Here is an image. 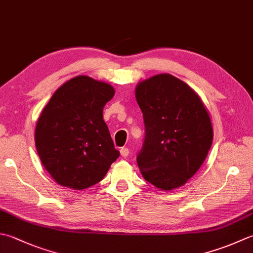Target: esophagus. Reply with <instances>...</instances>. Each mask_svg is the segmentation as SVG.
Returning <instances> with one entry per match:
<instances>
[{"label": "esophagus", "mask_w": 253, "mask_h": 253, "mask_svg": "<svg viewBox=\"0 0 253 253\" xmlns=\"http://www.w3.org/2000/svg\"><path fill=\"white\" fill-rule=\"evenodd\" d=\"M121 155L124 158L128 157V155H129V150H128V148H122V149H121Z\"/></svg>", "instance_id": "esophagus-1"}]
</instances>
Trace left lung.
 Listing matches in <instances>:
<instances>
[{
	"label": "left lung",
	"mask_w": 253,
	"mask_h": 253,
	"mask_svg": "<svg viewBox=\"0 0 253 253\" xmlns=\"http://www.w3.org/2000/svg\"><path fill=\"white\" fill-rule=\"evenodd\" d=\"M146 137L137 163L143 179L162 191L195 174L212 142L209 111L193 88L169 73L140 81L135 90Z\"/></svg>",
	"instance_id": "8db88e82"
}]
</instances>
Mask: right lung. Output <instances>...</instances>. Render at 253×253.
Listing matches in <instances>:
<instances>
[{
	"instance_id": "right-lung-1",
	"label": "right lung",
	"mask_w": 253,
	"mask_h": 253,
	"mask_svg": "<svg viewBox=\"0 0 253 253\" xmlns=\"http://www.w3.org/2000/svg\"><path fill=\"white\" fill-rule=\"evenodd\" d=\"M115 90L106 82L78 76L52 94L35 128L41 161L58 184L85 190L103 180L120 157L103 108Z\"/></svg>"
}]
</instances>
